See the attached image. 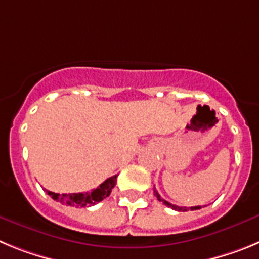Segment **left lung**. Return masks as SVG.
<instances>
[{"label":"left lung","instance_id":"8db88e82","mask_svg":"<svg viewBox=\"0 0 259 259\" xmlns=\"http://www.w3.org/2000/svg\"><path fill=\"white\" fill-rule=\"evenodd\" d=\"M154 194H155V197H157V200H158V201H161V202H163L164 205H167V206L171 207V209H174V210H178V211H188L189 209H191V210H198V209H201V206H193V207H182V206H176V205H172V203L167 202V201H164L163 198H161V196H159V194H158V192H157V191H154Z\"/></svg>","mask_w":259,"mask_h":259}]
</instances>
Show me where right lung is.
Wrapping results in <instances>:
<instances>
[{"mask_svg": "<svg viewBox=\"0 0 259 259\" xmlns=\"http://www.w3.org/2000/svg\"><path fill=\"white\" fill-rule=\"evenodd\" d=\"M116 184V175L111 176L109 179L105 180L101 185H98L96 189H92L91 192H85V193H70V194H59L54 193V192L47 191L53 200L58 201L61 203H65L67 206H75V207H85V206H93L104 198L109 197L111 193V189L115 187Z\"/></svg>", "mask_w": 259, "mask_h": 259, "instance_id": "right-lung-1", "label": "right lung"}]
</instances>
